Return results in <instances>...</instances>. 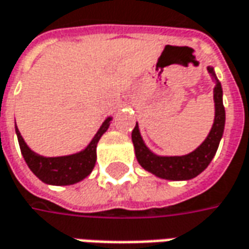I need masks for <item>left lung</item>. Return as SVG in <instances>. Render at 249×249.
Here are the masks:
<instances>
[{"label":"left lung","instance_id":"8db88e82","mask_svg":"<svg viewBox=\"0 0 249 249\" xmlns=\"http://www.w3.org/2000/svg\"><path fill=\"white\" fill-rule=\"evenodd\" d=\"M207 71L210 72L213 81L215 82L214 123L206 140L198 145L195 151L182 156H160V155L153 153L145 145L140 133L138 123H136V127L131 131V141L134 145V152H136L138 163L146 171H149L159 178L168 179V181H188L197 177L200 173H203L211 163V160L214 159L216 149L221 142V138L223 136L226 115H225V107H223V100H222L223 93H222L221 82L218 81L215 75L214 67L208 66Z\"/></svg>","mask_w":249,"mask_h":249}]
</instances>
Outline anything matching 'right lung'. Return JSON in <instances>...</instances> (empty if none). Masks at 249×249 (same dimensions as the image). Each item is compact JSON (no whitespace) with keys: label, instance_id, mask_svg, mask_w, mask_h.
Here are the masks:
<instances>
[{"label":"right lung","instance_id":"right-lung-1","mask_svg":"<svg viewBox=\"0 0 249 249\" xmlns=\"http://www.w3.org/2000/svg\"><path fill=\"white\" fill-rule=\"evenodd\" d=\"M111 121H112V116H108L103 122L96 136L93 137V140L85 149L72 155L57 156V158H46L31 151L28 145L24 142L18 126H15V130H16V136L19 141L20 151L27 163L28 168L42 182L56 185V186H66V185L81 182L82 179H85L93 171V168L96 166V159H97L96 149H97L98 141L108 130Z\"/></svg>","mask_w":249,"mask_h":249}]
</instances>
